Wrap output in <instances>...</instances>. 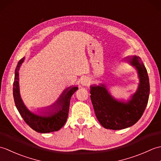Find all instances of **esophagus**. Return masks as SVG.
Masks as SVG:
<instances>
[{
  "label": "esophagus",
  "instance_id": "obj_1",
  "mask_svg": "<svg viewBox=\"0 0 161 161\" xmlns=\"http://www.w3.org/2000/svg\"><path fill=\"white\" fill-rule=\"evenodd\" d=\"M89 83L90 81L87 78H84L81 81V84L82 85V86H88V85L89 84Z\"/></svg>",
  "mask_w": 161,
  "mask_h": 161
}]
</instances>
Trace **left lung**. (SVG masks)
Here are the masks:
<instances>
[{"instance_id": "8db88e82", "label": "left lung", "mask_w": 161, "mask_h": 161, "mask_svg": "<svg viewBox=\"0 0 161 161\" xmlns=\"http://www.w3.org/2000/svg\"><path fill=\"white\" fill-rule=\"evenodd\" d=\"M126 60L137 70L140 80L138 89L131 100L126 102L115 100L104 84L91 86V99L95 115L105 129L119 130L133 125L141 118L147 104L149 81L145 65L136 55Z\"/></svg>"}]
</instances>
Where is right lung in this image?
<instances>
[{"label":"right lung","instance_id":"obj_1","mask_svg":"<svg viewBox=\"0 0 161 161\" xmlns=\"http://www.w3.org/2000/svg\"><path fill=\"white\" fill-rule=\"evenodd\" d=\"M25 60L22 58L17 64L13 84V96L16 107L27 124L36 132L47 133L59 130L66 123L70 107L72 95L78 89L77 86H70L65 89L59 99L50 107L42 108V115H37L29 111L20 95L19 71Z\"/></svg>","mask_w":161,"mask_h":161}]
</instances>
